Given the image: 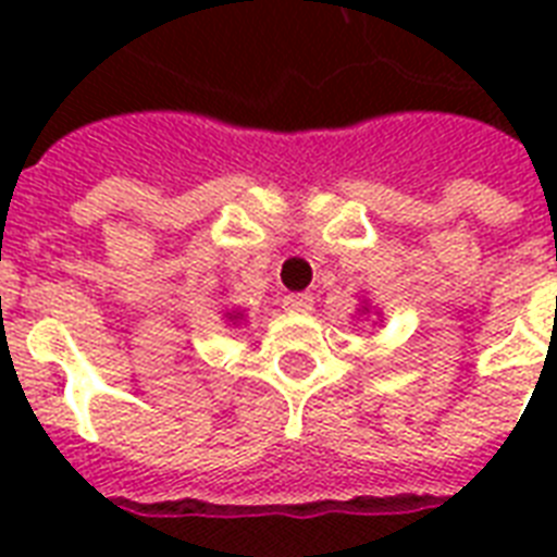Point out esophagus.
I'll use <instances>...</instances> for the list:
<instances>
[{
    "label": "esophagus",
    "mask_w": 557,
    "mask_h": 557,
    "mask_svg": "<svg viewBox=\"0 0 557 557\" xmlns=\"http://www.w3.org/2000/svg\"><path fill=\"white\" fill-rule=\"evenodd\" d=\"M283 306H286L288 312H312L314 306V297L309 295V292H297V295H288L286 300H283Z\"/></svg>",
    "instance_id": "1"
}]
</instances>
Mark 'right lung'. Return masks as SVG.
<instances>
[{
  "mask_svg": "<svg viewBox=\"0 0 557 557\" xmlns=\"http://www.w3.org/2000/svg\"><path fill=\"white\" fill-rule=\"evenodd\" d=\"M234 318H236V314H234Z\"/></svg>",
  "mask_w": 557,
  "mask_h": 557,
  "instance_id": "1",
  "label": "right lung"
}]
</instances>
